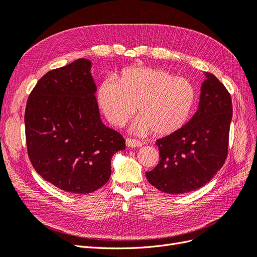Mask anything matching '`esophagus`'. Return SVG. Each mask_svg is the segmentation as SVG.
I'll use <instances>...</instances> for the list:
<instances>
[{
	"label": "esophagus",
	"instance_id": "1",
	"mask_svg": "<svg viewBox=\"0 0 257 257\" xmlns=\"http://www.w3.org/2000/svg\"><path fill=\"white\" fill-rule=\"evenodd\" d=\"M126 145L128 146V148H141L142 146V143L140 141L138 140H135V139H127L126 140Z\"/></svg>",
	"mask_w": 257,
	"mask_h": 257
}]
</instances>
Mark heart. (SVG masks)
<instances>
[{
    "mask_svg": "<svg viewBox=\"0 0 257 257\" xmlns=\"http://www.w3.org/2000/svg\"><path fill=\"white\" fill-rule=\"evenodd\" d=\"M195 88L183 77L154 68H130L98 89V101L109 122L123 126L138 107L131 133L169 136L184 126L195 103Z\"/></svg>",
    "mask_w": 257,
    "mask_h": 257,
    "instance_id": "heart-1",
    "label": "heart"
}]
</instances>
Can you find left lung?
<instances>
[{
    "label": "left lung",
    "mask_w": 257,
    "mask_h": 257,
    "mask_svg": "<svg viewBox=\"0 0 257 257\" xmlns=\"http://www.w3.org/2000/svg\"><path fill=\"white\" fill-rule=\"evenodd\" d=\"M204 76L197 112L177 133L157 140L159 163L145 172L151 184L166 194H184L206 185L227 157L231 98L213 74L204 72Z\"/></svg>",
    "instance_id": "obj_1"
}]
</instances>
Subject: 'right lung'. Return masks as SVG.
I'll return each mask as SVG.
<instances>
[{"instance_id":"add662e5","label":"right lung","mask_w":257,"mask_h":257,"mask_svg":"<svg viewBox=\"0 0 257 257\" xmlns=\"http://www.w3.org/2000/svg\"><path fill=\"white\" fill-rule=\"evenodd\" d=\"M91 61L80 58L51 70L27 101L28 155L35 171L64 192L89 194L111 177L114 154L126 148L102 122Z\"/></svg>"}]
</instances>
